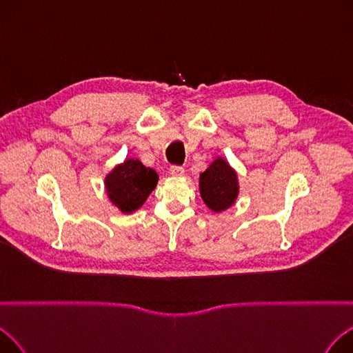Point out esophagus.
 Instances as JSON below:
<instances>
[{
	"label": "esophagus",
	"instance_id": "obj_1",
	"mask_svg": "<svg viewBox=\"0 0 353 353\" xmlns=\"http://www.w3.org/2000/svg\"><path fill=\"white\" fill-rule=\"evenodd\" d=\"M170 174L172 176H183L184 174V169L181 165H170Z\"/></svg>",
	"mask_w": 353,
	"mask_h": 353
}]
</instances>
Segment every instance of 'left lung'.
<instances>
[{
    "mask_svg": "<svg viewBox=\"0 0 353 353\" xmlns=\"http://www.w3.org/2000/svg\"><path fill=\"white\" fill-rule=\"evenodd\" d=\"M239 193L237 176L223 159H216L209 169L200 174V194L213 212L229 209Z\"/></svg>",
    "mask_w": 353,
    "mask_h": 353,
    "instance_id": "obj_1",
    "label": "left lung"
}]
</instances>
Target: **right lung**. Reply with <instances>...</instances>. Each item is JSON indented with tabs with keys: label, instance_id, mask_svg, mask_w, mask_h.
I'll return each mask as SVG.
<instances>
[{
	"label": "right lung",
	"instance_id": "1",
	"mask_svg": "<svg viewBox=\"0 0 353 353\" xmlns=\"http://www.w3.org/2000/svg\"><path fill=\"white\" fill-rule=\"evenodd\" d=\"M157 180V173L150 167L143 165L139 160L127 159L105 177V189L113 205L123 213H132L143 206L154 190Z\"/></svg>",
	"mask_w": 353,
	"mask_h": 353
}]
</instances>
